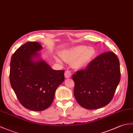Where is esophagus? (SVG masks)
Instances as JSON below:
<instances>
[{
	"label": "esophagus",
	"instance_id": "1",
	"mask_svg": "<svg viewBox=\"0 0 133 133\" xmlns=\"http://www.w3.org/2000/svg\"><path fill=\"white\" fill-rule=\"evenodd\" d=\"M71 72L69 70H67L64 72V76H65V78H71Z\"/></svg>",
	"mask_w": 133,
	"mask_h": 133
}]
</instances>
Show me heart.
Wrapping results in <instances>:
<instances>
[{
	"mask_svg": "<svg viewBox=\"0 0 133 133\" xmlns=\"http://www.w3.org/2000/svg\"><path fill=\"white\" fill-rule=\"evenodd\" d=\"M63 60L68 63H72V66L75 69H81L88 66L95 55V51L91 48L84 45H79L68 50H63L60 53ZM58 63H62L59 58L55 57Z\"/></svg>",
	"mask_w": 133,
	"mask_h": 133,
	"instance_id": "b5f03b06",
	"label": "heart"
}]
</instances>
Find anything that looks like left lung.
Listing matches in <instances>:
<instances>
[{
    "instance_id": "8db88e82",
    "label": "left lung",
    "mask_w": 133,
    "mask_h": 133,
    "mask_svg": "<svg viewBox=\"0 0 133 133\" xmlns=\"http://www.w3.org/2000/svg\"><path fill=\"white\" fill-rule=\"evenodd\" d=\"M120 77L119 62L117 55L111 51L100 54L87 69L73 75L76 100L87 109L105 107L112 100Z\"/></svg>"
}]
</instances>
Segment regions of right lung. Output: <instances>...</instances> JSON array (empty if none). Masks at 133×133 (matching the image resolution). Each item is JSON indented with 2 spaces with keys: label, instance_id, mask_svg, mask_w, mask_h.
Returning <instances> with one entry per match:
<instances>
[{
  "label": "right lung",
  "instance_id": "1",
  "mask_svg": "<svg viewBox=\"0 0 133 133\" xmlns=\"http://www.w3.org/2000/svg\"><path fill=\"white\" fill-rule=\"evenodd\" d=\"M42 46L28 42L12 55L10 63L11 85L25 108L42 111L51 105L58 86L64 81V70H54L38 53Z\"/></svg>",
  "mask_w": 133,
  "mask_h": 133
}]
</instances>
